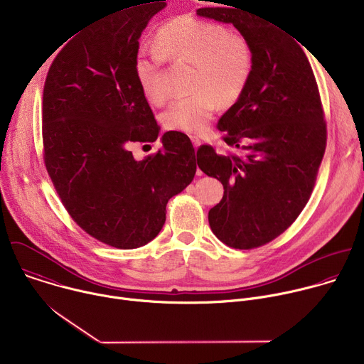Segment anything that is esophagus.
<instances>
[{
    "mask_svg": "<svg viewBox=\"0 0 364 364\" xmlns=\"http://www.w3.org/2000/svg\"><path fill=\"white\" fill-rule=\"evenodd\" d=\"M191 142H193V145H194L196 149H197V148L200 146V144H201V141H200L198 138H196V136H191Z\"/></svg>",
    "mask_w": 364,
    "mask_h": 364,
    "instance_id": "34e87169",
    "label": "esophagus"
}]
</instances>
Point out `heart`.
<instances>
[{
    "label": "heart",
    "instance_id": "b5f03b06",
    "mask_svg": "<svg viewBox=\"0 0 364 364\" xmlns=\"http://www.w3.org/2000/svg\"><path fill=\"white\" fill-rule=\"evenodd\" d=\"M164 62L190 65L188 96L174 100L163 115L167 129L201 135L220 108H229L245 93L255 66L249 40L223 24L191 16L164 23L154 47L141 48L135 76L145 97L163 105L171 93L164 80Z\"/></svg>",
    "mask_w": 364,
    "mask_h": 364
}]
</instances>
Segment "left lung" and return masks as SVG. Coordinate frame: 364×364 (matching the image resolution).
<instances>
[{
	"label": "left lung",
	"instance_id": "obj_1",
	"mask_svg": "<svg viewBox=\"0 0 364 364\" xmlns=\"http://www.w3.org/2000/svg\"><path fill=\"white\" fill-rule=\"evenodd\" d=\"M197 14L232 23L253 48L250 82L218 122L239 154L201 145L197 166L225 188L209 212L216 237L235 249L259 247L296 220L313 193L327 144L317 80L301 46L275 24L230 6Z\"/></svg>",
	"mask_w": 364,
	"mask_h": 364
}]
</instances>
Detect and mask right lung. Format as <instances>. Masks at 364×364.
<instances>
[{
    "instance_id": "obj_1",
    "label": "right lung",
    "mask_w": 364,
    "mask_h": 364,
    "mask_svg": "<svg viewBox=\"0 0 364 364\" xmlns=\"http://www.w3.org/2000/svg\"><path fill=\"white\" fill-rule=\"evenodd\" d=\"M166 0H141L89 26L51 63L43 90V159L65 209L92 237L118 247L146 245L166 223L168 200L194 178L196 155L178 131L141 161L134 142L160 127L135 76L142 30Z\"/></svg>"
}]
</instances>
